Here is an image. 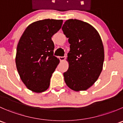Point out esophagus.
<instances>
[{
	"mask_svg": "<svg viewBox=\"0 0 123 123\" xmlns=\"http://www.w3.org/2000/svg\"><path fill=\"white\" fill-rule=\"evenodd\" d=\"M59 60H60L61 62L64 61L65 59V56H59Z\"/></svg>",
	"mask_w": 123,
	"mask_h": 123,
	"instance_id": "1",
	"label": "esophagus"
}]
</instances>
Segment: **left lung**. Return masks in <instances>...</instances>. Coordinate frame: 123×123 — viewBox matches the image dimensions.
Masks as SVG:
<instances>
[{"label": "left lung", "mask_w": 123, "mask_h": 123, "mask_svg": "<svg viewBox=\"0 0 123 123\" xmlns=\"http://www.w3.org/2000/svg\"><path fill=\"white\" fill-rule=\"evenodd\" d=\"M62 29L70 44L69 67L64 73L65 82L76 91L86 90L96 82L103 68L102 39L93 26L77 19L67 20Z\"/></svg>", "instance_id": "left-lung-1"}]
</instances>
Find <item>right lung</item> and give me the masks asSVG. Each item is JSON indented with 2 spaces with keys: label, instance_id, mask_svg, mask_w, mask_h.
<instances>
[{
  "label": "right lung",
  "instance_id": "add662e5",
  "mask_svg": "<svg viewBox=\"0 0 123 123\" xmlns=\"http://www.w3.org/2000/svg\"><path fill=\"white\" fill-rule=\"evenodd\" d=\"M62 20L44 19L28 26L17 47L15 64L20 77L30 90L48 89L52 73L59 63L53 55L52 37L61 28Z\"/></svg>",
  "mask_w": 123,
  "mask_h": 123
}]
</instances>
